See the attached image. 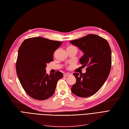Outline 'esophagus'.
<instances>
[{"label":"esophagus","instance_id":"esophagus-1","mask_svg":"<svg viewBox=\"0 0 129 129\" xmlns=\"http://www.w3.org/2000/svg\"><path fill=\"white\" fill-rule=\"evenodd\" d=\"M71 75V74L70 73H66L64 74V77H69V76H70Z\"/></svg>","mask_w":129,"mask_h":129}]
</instances>
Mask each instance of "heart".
I'll return each instance as SVG.
<instances>
[{
    "instance_id": "1",
    "label": "heart",
    "mask_w": 129,
    "mask_h": 129,
    "mask_svg": "<svg viewBox=\"0 0 129 129\" xmlns=\"http://www.w3.org/2000/svg\"><path fill=\"white\" fill-rule=\"evenodd\" d=\"M72 46H69V47H72Z\"/></svg>"
}]
</instances>
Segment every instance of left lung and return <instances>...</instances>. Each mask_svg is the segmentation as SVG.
I'll use <instances>...</instances> for the list:
<instances>
[{"label":"left lung","mask_w":129,"mask_h":129,"mask_svg":"<svg viewBox=\"0 0 129 129\" xmlns=\"http://www.w3.org/2000/svg\"><path fill=\"white\" fill-rule=\"evenodd\" d=\"M84 53L80 63L87 66L85 73H74L77 80L71 88L72 92L80 97H88L96 93L105 82L112 66V52L106 39L89 34L70 41Z\"/></svg>","instance_id":"8db88e82"}]
</instances>
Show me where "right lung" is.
I'll return each mask as SVG.
<instances>
[{
    "mask_svg": "<svg viewBox=\"0 0 129 129\" xmlns=\"http://www.w3.org/2000/svg\"><path fill=\"white\" fill-rule=\"evenodd\" d=\"M61 44L33 37L25 39L19 48L16 73L23 89L31 98L44 101L54 94L57 81L63 75L59 71L47 74L46 64L53 61V53Z\"/></svg>",
    "mask_w": 129,
    "mask_h": 129,
    "instance_id": "obj_1",
    "label": "right lung"
}]
</instances>
